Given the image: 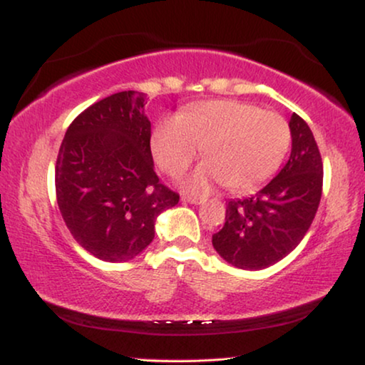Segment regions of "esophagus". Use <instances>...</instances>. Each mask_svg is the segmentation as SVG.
I'll return each instance as SVG.
<instances>
[{"instance_id":"esophagus-1","label":"esophagus","mask_w":365,"mask_h":365,"mask_svg":"<svg viewBox=\"0 0 365 365\" xmlns=\"http://www.w3.org/2000/svg\"><path fill=\"white\" fill-rule=\"evenodd\" d=\"M183 203H192V205H202L205 200L203 198H195V197H182Z\"/></svg>"}]
</instances>
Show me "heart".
I'll return each mask as SVG.
<instances>
[{
    "label": "heart",
    "instance_id": "1",
    "mask_svg": "<svg viewBox=\"0 0 365 365\" xmlns=\"http://www.w3.org/2000/svg\"><path fill=\"white\" fill-rule=\"evenodd\" d=\"M289 142V125L274 112L240 101H212L183 115L163 117L152 133V153L157 165L175 177L202 147L207 162L183 178L182 187L205 193L222 182L233 192H246L278 170Z\"/></svg>",
    "mask_w": 365,
    "mask_h": 365
}]
</instances>
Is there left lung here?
<instances>
[{
    "mask_svg": "<svg viewBox=\"0 0 365 365\" xmlns=\"http://www.w3.org/2000/svg\"><path fill=\"white\" fill-rule=\"evenodd\" d=\"M292 148L278 175L253 197L232 200L212 243L227 263L264 269L291 253L309 230L322 195V158L309 125L289 119Z\"/></svg>",
    "mask_w": 365,
    "mask_h": 365,
    "instance_id": "left-lung-1",
    "label": "left lung"
}]
</instances>
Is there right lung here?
<instances>
[{
  "label": "right lung",
  "mask_w": 365,
  "mask_h": 365,
  "mask_svg": "<svg viewBox=\"0 0 365 365\" xmlns=\"http://www.w3.org/2000/svg\"><path fill=\"white\" fill-rule=\"evenodd\" d=\"M147 97L122 91L76 117L56 160V198L66 227L92 256L109 263L140 255L155 220L178 203L158 182L150 152Z\"/></svg>",
  "instance_id": "right-lung-1"
}]
</instances>
